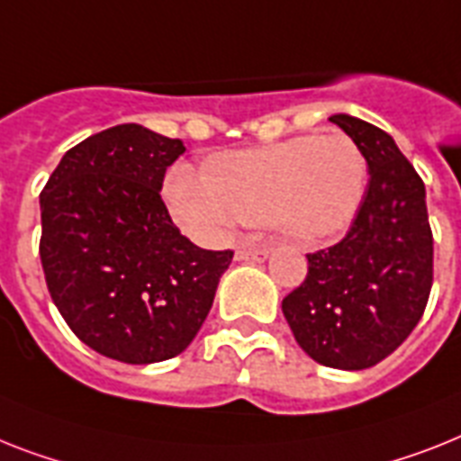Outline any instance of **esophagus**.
<instances>
[{"instance_id":"esophagus-1","label":"esophagus","mask_w":461,"mask_h":461,"mask_svg":"<svg viewBox=\"0 0 461 461\" xmlns=\"http://www.w3.org/2000/svg\"><path fill=\"white\" fill-rule=\"evenodd\" d=\"M271 254V247H240L238 252H235V258L238 261H266Z\"/></svg>"}]
</instances>
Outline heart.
<instances>
[{
	"instance_id": "b5f03b06",
	"label": "heart",
	"mask_w": 461,
	"mask_h": 461,
	"mask_svg": "<svg viewBox=\"0 0 461 461\" xmlns=\"http://www.w3.org/2000/svg\"><path fill=\"white\" fill-rule=\"evenodd\" d=\"M365 185L367 159L360 146L330 131L212 155L204 174L174 165L165 200L197 238L221 240L240 221L266 219L285 238L315 242L351 223Z\"/></svg>"
}]
</instances>
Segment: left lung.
Listing matches in <instances>:
<instances>
[{"instance_id": "8db88e82", "label": "left lung", "mask_w": 461, "mask_h": 461, "mask_svg": "<svg viewBox=\"0 0 461 461\" xmlns=\"http://www.w3.org/2000/svg\"><path fill=\"white\" fill-rule=\"evenodd\" d=\"M370 171L358 214L341 242L308 257V273L283 299L296 344L325 367L365 370L398 348L420 322L433 283L427 190L386 131L332 115Z\"/></svg>"}]
</instances>
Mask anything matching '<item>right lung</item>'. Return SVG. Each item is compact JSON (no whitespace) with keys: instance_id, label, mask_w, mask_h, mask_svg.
Wrapping results in <instances>:
<instances>
[{"instance_id":"add662e5","label":"right lung","mask_w":461,"mask_h":461,"mask_svg":"<svg viewBox=\"0 0 461 461\" xmlns=\"http://www.w3.org/2000/svg\"><path fill=\"white\" fill-rule=\"evenodd\" d=\"M184 153L178 139L117 124L70 148L40 195L49 294L79 339L120 363L185 351L233 258L193 245L159 197Z\"/></svg>"}]
</instances>
